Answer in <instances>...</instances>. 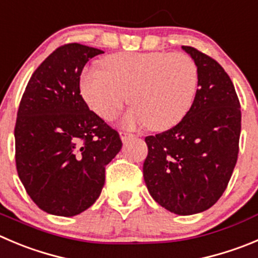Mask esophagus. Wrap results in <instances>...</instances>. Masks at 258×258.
I'll return each mask as SVG.
<instances>
[{
	"label": "esophagus",
	"instance_id": "obj_1",
	"mask_svg": "<svg viewBox=\"0 0 258 258\" xmlns=\"http://www.w3.org/2000/svg\"><path fill=\"white\" fill-rule=\"evenodd\" d=\"M134 137H136V136H134V134L125 133V132H121V133H120V138H121L122 143H126V142H129V141H131V139H133Z\"/></svg>",
	"mask_w": 258,
	"mask_h": 258
}]
</instances>
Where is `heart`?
I'll use <instances>...</instances> for the list:
<instances>
[{
	"mask_svg": "<svg viewBox=\"0 0 258 258\" xmlns=\"http://www.w3.org/2000/svg\"><path fill=\"white\" fill-rule=\"evenodd\" d=\"M104 70H87L81 92L90 109L104 120L114 119L125 104L134 105L122 125H149L156 132L182 121L192 106L199 72L192 58L182 53H119L102 63Z\"/></svg>",
	"mask_w": 258,
	"mask_h": 258,
	"instance_id": "b5f03b06",
	"label": "heart"
}]
</instances>
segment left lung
I'll return each instance as SVG.
<instances>
[{
  "label": "left lung",
  "instance_id": "8db88e82",
  "mask_svg": "<svg viewBox=\"0 0 258 258\" xmlns=\"http://www.w3.org/2000/svg\"><path fill=\"white\" fill-rule=\"evenodd\" d=\"M198 67L192 106L182 121L146 138L143 176L152 198L168 212L191 215L219 200L232 177L241 136V105L222 66L182 46Z\"/></svg>",
  "mask_w": 258,
  "mask_h": 258
}]
</instances>
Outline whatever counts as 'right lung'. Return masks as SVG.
Segmentation results:
<instances>
[{"mask_svg":"<svg viewBox=\"0 0 258 258\" xmlns=\"http://www.w3.org/2000/svg\"><path fill=\"white\" fill-rule=\"evenodd\" d=\"M104 51L78 43L59 46L36 68L15 125L16 168L44 212L73 217L94 204L105 167L121 149L119 133L88 109L80 76Z\"/></svg>","mask_w":258,"mask_h":258,"instance_id":"obj_1","label":"right lung"}]
</instances>
